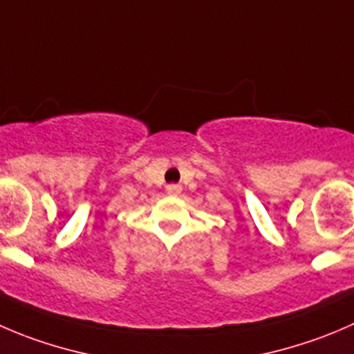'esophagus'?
<instances>
[{
  "mask_svg": "<svg viewBox=\"0 0 354 354\" xmlns=\"http://www.w3.org/2000/svg\"><path fill=\"white\" fill-rule=\"evenodd\" d=\"M166 192H167V195H180L181 194V187H180V185H167Z\"/></svg>",
  "mask_w": 354,
  "mask_h": 354,
  "instance_id": "34e87169",
  "label": "esophagus"
}]
</instances>
